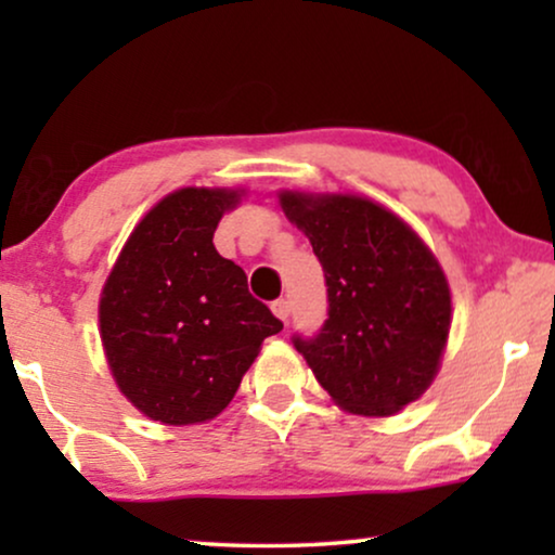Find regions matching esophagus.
<instances>
[{"label": "esophagus", "instance_id": "1", "mask_svg": "<svg viewBox=\"0 0 555 555\" xmlns=\"http://www.w3.org/2000/svg\"><path fill=\"white\" fill-rule=\"evenodd\" d=\"M271 309H273V314H276L282 322L289 320L292 307H289V301H286V299H276V301H273V305H271Z\"/></svg>", "mask_w": 555, "mask_h": 555}]
</instances>
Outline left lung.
Here are the masks:
<instances>
[{"instance_id":"left-lung-1","label":"left lung","mask_w":555,"mask_h":555,"mask_svg":"<svg viewBox=\"0 0 555 555\" xmlns=\"http://www.w3.org/2000/svg\"><path fill=\"white\" fill-rule=\"evenodd\" d=\"M282 210L312 243L327 320L294 347L339 409L390 416L424 393L452 324L444 271L401 218L358 195L284 190Z\"/></svg>"}]
</instances>
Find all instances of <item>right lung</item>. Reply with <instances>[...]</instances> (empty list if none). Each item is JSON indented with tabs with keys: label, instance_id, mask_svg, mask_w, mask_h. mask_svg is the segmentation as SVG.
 <instances>
[{
	"label": "right lung",
	"instance_id": "obj_1",
	"mask_svg": "<svg viewBox=\"0 0 555 555\" xmlns=\"http://www.w3.org/2000/svg\"><path fill=\"white\" fill-rule=\"evenodd\" d=\"M241 190L182 188L129 235L101 292V343L118 390L144 416L203 424L233 401L266 337L284 324L212 246Z\"/></svg>",
	"mask_w": 555,
	"mask_h": 555
}]
</instances>
